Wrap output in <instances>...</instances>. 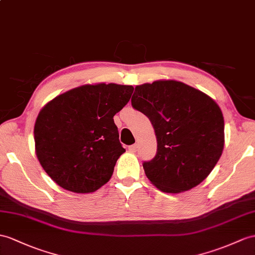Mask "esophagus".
<instances>
[{
	"instance_id": "1",
	"label": "esophagus",
	"mask_w": 255,
	"mask_h": 255,
	"mask_svg": "<svg viewBox=\"0 0 255 255\" xmlns=\"http://www.w3.org/2000/svg\"><path fill=\"white\" fill-rule=\"evenodd\" d=\"M128 150L131 151V152H135L136 150H137V145L136 144H134V145H131V146H128Z\"/></svg>"
}]
</instances>
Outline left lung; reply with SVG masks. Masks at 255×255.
Listing matches in <instances>:
<instances>
[{
  "mask_svg": "<svg viewBox=\"0 0 255 255\" xmlns=\"http://www.w3.org/2000/svg\"><path fill=\"white\" fill-rule=\"evenodd\" d=\"M134 109L150 120L157 153L142 163L158 189L169 194L189 190L206 179L224 148V118L212 98L174 80L137 85Z\"/></svg>",
  "mask_w": 255,
  "mask_h": 255,
  "instance_id": "left-lung-1",
  "label": "left lung"
}]
</instances>
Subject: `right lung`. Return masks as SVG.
Instances as JSON below:
<instances>
[{
  "instance_id": "add662e5",
  "label": "right lung",
  "mask_w": 255,
  "mask_h": 255,
  "mask_svg": "<svg viewBox=\"0 0 255 255\" xmlns=\"http://www.w3.org/2000/svg\"><path fill=\"white\" fill-rule=\"evenodd\" d=\"M134 88L86 84L48 102L34 124L35 153L60 187L78 194L96 191L114 173L126 151L114 116L128 103Z\"/></svg>"
}]
</instances>
